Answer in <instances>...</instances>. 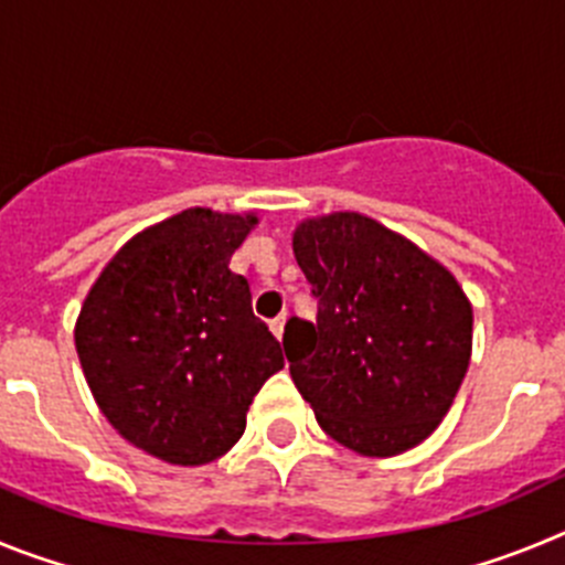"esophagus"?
I'll use <instances>...</instances> for the list:
<instances>
[{
  "label": "esophagus",
  "instance_id": "esophagus-1",
  "mask_svg": "<svg viewBox=\"0 0 565 565\" xmlns=\"http://www.w3.org/2000/svg\"><path fill=\"white\" fill-rule=\"evenodd\" d=\"M286 319H288L286 313H279V317L271 319V333L277 339H282V331H286Z\"/></svg>",
  "mask_w": 565,
  "mask_h": 565
}]
</instances>
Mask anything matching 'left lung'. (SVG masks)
<instances>
[{"label":"left lung","instance_id":"1","mask_svg":"<svg viewBox=\"0 0 565 565\" xmlns=\"http://www.w3.org/2000/svg\"><path fill=\"white\" fill-rule=\"evenodd\" d=\"M294 257L319 308L317 322L288 319L282 344L319 427L367 458L422 444L472 356V302L458 279L359 212L299 223Z\"/></svg>","mask_w":565,"mask_h":565}]
</instances>
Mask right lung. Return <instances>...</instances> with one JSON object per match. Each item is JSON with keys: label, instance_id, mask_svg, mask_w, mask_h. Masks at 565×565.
Wrapping results in <instances>:
<instances>
[{"label": "right lung", "instance_id": "add662e5", "mask_svg": "<svg viewBox=\"0 0 565 565\" xmlns=\"http://www.w3.org/2000/svg\"><path fill=\"white\" fill-rule=\"evenodd\" d=\"M257 214L194 206L127 239L87 291L76 351L98 411L178 467L226 456L282 351L228 268Z\"/></svg>", "mask_w": 565, "mask_h": 565}]
</instances>
